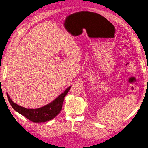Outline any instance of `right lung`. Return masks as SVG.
<instances>
[{
	"label": "right lung",
	"mask_w": 148,
	"mask_h": 148,
	"mask_svg": "<svg viewBox=\"0 0 148 148\" xmlns=\"http://www.w3.org/2000/svg\"><path fill=\"white\" fill-rule=\"evenodd\" d=\"M69 86L63 93L59 95L52 102L44 107L36 109L27 108L16 104L10 99L8 93L7 97L10 103L14 110L34 123H43L51 120L56 117L61 111L65 96L70 90Z\"/></svg>",
	"instance_id": "right-lung-1"
}]
</instances>
